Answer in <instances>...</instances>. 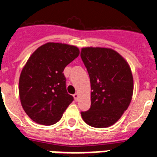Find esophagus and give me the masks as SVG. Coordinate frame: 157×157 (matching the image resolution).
<instances>
[{"label":"esophagus","instance_id":"obj_1","mask_svg":"<svg viewBox=\"0 0 157 157\" xmlns=\"http://www.w3.org/2000/svg\"><path fill=\"white\" fill-rule=\"evenodd\" d=\"M74 98H75V101H77L79 98V94L78 93H76L75 94L73 95Z\"/></svg>","mask_w":157,"mask_h":157}]
</instances>
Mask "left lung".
Instances as JSON below:
<instances>
[{"mask_svg": "<svg viewBox=\"0 0 157 157\" xmlns=\"http://www.w3.org/2000/svg\"><path fill=\"white\" fill-rule=\"evenodd\" d=\"M81 57L90 76L91 106L81 117L86 124L106 128L115 124L131 102L134 81L129 64L112 49L86 47Z\"/></svg>", "mask_w": 157, "mask_h": 157, "instance_id": "left-lung-1", "label": "left lung"}]
</instances>
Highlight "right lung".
<instances>
[{"mask_svg":"<svg viewBox=\"0 0 157 157\" xmlns=\"http://www.w3.org/2000/svg\"><path fill=\"white\" fill-rule=\"evenodd\" d=\"M79 54L76 46L49 42L38 48L23 67L18 86L21 104L37 124H55L73 101L67 92L63 70Z\"/></svg>","mask_w":157,"mask_h":157,"instance_id":"1","label":"right lung"}]
</instances>
